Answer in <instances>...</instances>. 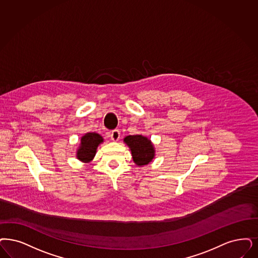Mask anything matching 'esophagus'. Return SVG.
Here are the masks:
<instances>
[{"label": "esophagus", "instance_id": "1", "mask_svg": "<svg viewBox=\"0 0 258 258\" xmlns=\"http://www.w3.org/2000/svg\"><path fill=\"white\" fill-rule=\"evenodd\" d=\"M120 138V133L118 130H113L111 133V140L114 142H117Z\"/></svg>", "mask_w": 258, "mask_h": 258}]
</instances>
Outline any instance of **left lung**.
Returning <instances> with one entry per match:
<instances>
[{
  "mask_svg": "<svg viewBox=\"0 0 258 258\" xmlns=\"http://www.w3.org/2000/svg\"><path fill=\"white\" fill-rule=\"evenodd\" d=\"M123 142L129 147L136 165H147L154 160L156 155L155 146L147 137L143 135H129L125 137Z\"/></svg>",
  "mask_w": 258,
  "mask_h": 258,
  "instance_id": "1",
  "label": "left lung"
}]
</instances>
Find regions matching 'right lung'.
Segmentation results:
<instances>
[{
  "label": "right lung",
  "instance_id": "obj_1",
  "mask_svg": "<svg viewBox=\"0 0 258 258\" xmlns=\"http://www.w3.org/2000/svg\"><path fill=\"white\" fill-rule=\"evenodd\" d=\"M103 142V138L95 132L82 136L77 149V160L85 163L92 162L96 156L97 147Z\"/></svg>",
  "mask_w": 258,
  "mask_h": 258
}]
</instances>
